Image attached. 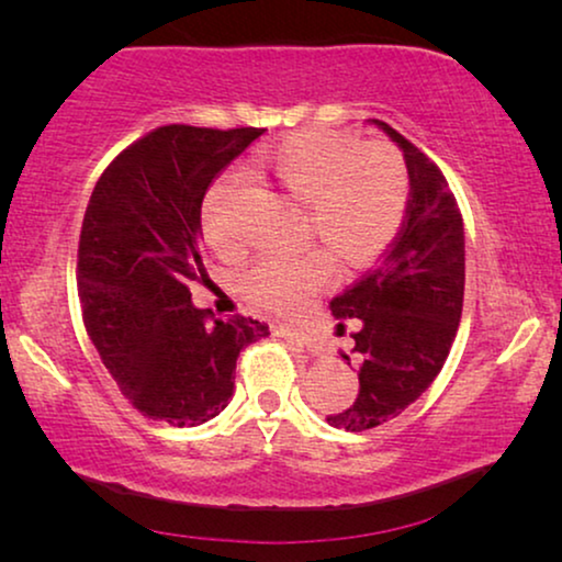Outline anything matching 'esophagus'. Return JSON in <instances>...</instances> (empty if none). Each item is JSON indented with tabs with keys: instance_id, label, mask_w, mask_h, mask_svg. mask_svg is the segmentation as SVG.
<instances>
[{
	"instance_id": "obj_1",
	"label": "esophagus",
	"mask_w": 562,
	"mask_h": 562,
	"mask_svg": "<svg viewBox=\"0 0 562 562\" xmlns=\"http://www.w3.org/2000/svg\"><path fill=\"white\" fill-rule=\"evenodd\" d=\"M279 335H281V337H286V340H291V342H296L299 348H304L306 352H317V350H319V345L314 342V337H310L306 333H302V329H294V327H281V329H279Z\"/></svg>"
}]
</instances>
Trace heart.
Returning a JSON list of instances; mask_svg holds the SVG:
<instances>
[{
    "label": "heart",
    "mask_w": 562,
    "mask_h": 562,
    "mask_svg": "<svg viewBox=\"0 0 562 562\" xmlns=\"http://www.w3.org/2000/svg\"><path fill=\"white\" fill-rule=\"evenodd\" d=\"M263 166L289 196L306 204V237L325 240L352 266L379 256L402 227L409 179L394 145L360 143L356 135L335 130H306L268 150ZM235 191L237 176H222L202 210L206 243L225 258L245 250V237L227 222V202ZM335 256L325 245H312L296 256L268 252L245 273V289L266 310L296 312L335 279Z\"/></svg>",
    "instance_id": "b5f03b06"
}]
</instances>
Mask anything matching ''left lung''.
<instances>
[{"mask_svg": "<svg viewBox=\"0 0 562 562\" xmlns=\"http://www.w3.org/2000/svg\"><path fill=\"white\" fill-rule=\"evenodd\" d=\"M404 150L409 202L396 240L381 263L329 302L352 333L358 396L345 412L327 414L337 429L363 432L394 419L425 394L456 340L465 289L463 217L440 168L386 122L373 120Z\"/></svg>", "mask_w": 562, "mask_h": 562, "instance_id": "obj_1", "label": "left lung"}]
</instances>
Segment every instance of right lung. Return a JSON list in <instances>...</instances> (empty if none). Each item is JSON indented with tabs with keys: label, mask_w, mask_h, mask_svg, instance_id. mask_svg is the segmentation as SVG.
Listing matches in <instances>:
<instances>
[{
	"label": "right lung",
	"mask_w": 562,
	"mask_h": 562,
	"mask_svg": "<svg viewBox=\"0 0 562 562\" xmlns=\"http://www.w3.org/2000/svg\"><path fill=\"white\" fill-rule=\"evenodd\" d=\"M263 127L164 125L99 176L79 235L83 327L143 417L194 427L229 404L237 356L271 335L258 319H214L191 304L206 283L202 202Z\"/></svg>",
	"instance_id": "add662e5"
}]
</instances>
